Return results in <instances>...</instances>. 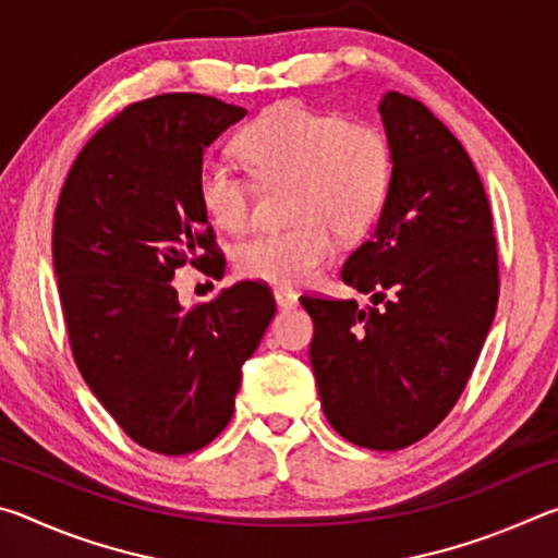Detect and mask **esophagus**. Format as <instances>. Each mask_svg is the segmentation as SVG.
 Here are the masks:
<instances>
[{
	"label": "esophagus",
	"mask_w": 558,
	"mask_h": 558,
	"mask_svg": "<svg viewBox=\"0 0 558 558\" xmlns=\"http://www.w3.org/2000/svg\"><path fill=\"white\" fill-rule=\"evenodd\" d=\"M272 298H276V305L278 310H292L298 305V295L292 290H286V288H278L276 292H272Z\"/></svg>",
	"instance_id": "1"
}]
</instances>
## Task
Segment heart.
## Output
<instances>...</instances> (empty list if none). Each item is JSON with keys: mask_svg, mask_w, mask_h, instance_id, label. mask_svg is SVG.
Instances as JSON below:
<instances>
[{"mask_svg": "<svg viewBox=\"0 0 558 558\" xmlns=\"http://www.w3.org/2000/svg\"><path fill=\"white\" fill-rule=\"evenodd\" d=\"M245 162L263 184L292 182L286 231L245 239L235 251L243 276L272 286H302L332 258L337 233H364L386 202L393 172L391 143L374 125H349L335 112L276 106L245 130ZM199 199L219 229L235 233L251 219L253 184L221 159L199 169Z\"/></svg>", "mask_w": 558, "mask_h": 558, "instance_id": "1", "label": "heart"}]
</instances>
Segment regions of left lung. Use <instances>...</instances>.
<instances>
[{"label": "left lung", "mask_w": 558, "mask_h": 558, "mask_svg": "<svg viewBox=\"0 0 558 558\" xmlns=\"http://www.w3.org/2000/svg\"><path fill=\"white\" fill-rule=\"evenodd\" d=\"M393 172L369 241L347 258L356 300L302 295L327 421L349 442L399 450L446 418L497 310V241L483 182L458 137L396 90L379 102ZM381 308H376L378 302Z\"/></svg>", "instance_id": "left-lung-1"}]
</instances>
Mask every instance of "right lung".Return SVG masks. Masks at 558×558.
I'll return each mask as SVG.
<instances>
[{
  "label": "right lung",
  "mask_w": 558,
  "mask_h": 558,
  "mask_svg": "<svg viewBox=\"0 0 558 558\" xmlns=\"http://www.w3.org/2000/svg\"><path fill=\"white\" fill-rule=\"evenodd\" d=\"M245 110L196 93L132 102L75 157L53 219V270L81 376L140 446L194 452L229 426L276 300L241 280L186 310L184 263L221 276L199 199L204 153Z\"/></svg>",
  "instance_id": "add662e5"
}]
</instances>
